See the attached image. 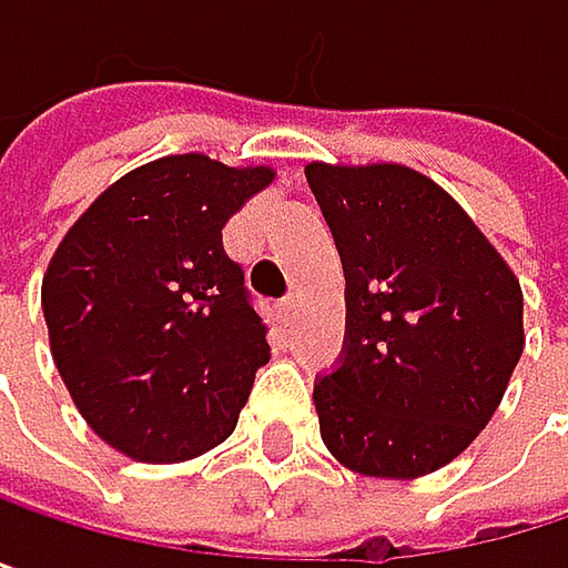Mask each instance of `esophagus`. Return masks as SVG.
Listing matches in <instances>:
<instances>
[{"label":"esophagus","mask_w":568,"mask_h":568,"mask_svg":"<svg viewBox=\"0 0 568 568\" xmlns=\"http://www.w3.org/2000/svg\"><path fill=\"white\" fill-rule=\"evenodd\" d=\"M296 313H300V296H286V300H278V320H282V326H293Z\"/></svg>","instance_id":"34e87169"}]
</instances>
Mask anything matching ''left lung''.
<instances>
[{"mask_svg":"<svg viewBox=\"0 0 568 568\" xmlns=\"http://www.w3.org/2000/svg\"><path fill=\"white\" fill-rule=\"evenodd\" d=\"M346 272L339 366L313 403L329 453L376 479L453 463L523 356V290L433 179L406 165H306Z\"/></svg>","mask_w":568,"mask_h":568,"instance_id":"8db88e82","label":"left lung"}]
</instances>
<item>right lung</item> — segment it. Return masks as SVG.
Here are the masks:
<instances>
[{
    "mask_svg": "<svg viewBox=\"0 0 568 568\" xmlns=\"http://www.w3.org/2000/svg\"><path fill=\"white\" fill-rule=\"evenodd\" d=\"M272 169L165 155L109 185L59 242L42 313L82 419L139 463L219 446L268 363L222 225Z\"/></svg>",
    "mask_w": 568,
    "mask_h": 568,
    "instance_id": "obj_1",
    "label": "right lung"
}]
</instances>
